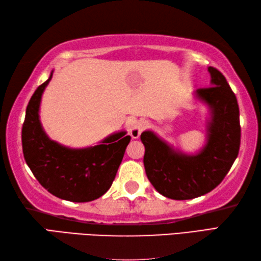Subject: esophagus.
Wrapping results in <instances>:
<instances>
[{"instance_id":"34e87169","label":"esophagus","mask_w":261,"mask_h":261,"mask_svg":"<svg viewBox=\"0 0 261 261\" xmlns=\"http://www.w3.org/2000/svg\"><path fill=\"white\" fill-rule=\"evenodd\" d=\"M149 126H150V123H149L148 121L141 120V121L138 122L137 124H135L134 126L131 127V129H130V136L134 138V139H138V138L140 137L141 132L145 131L146 129H148Z\"/></svg>"}]
</instances>
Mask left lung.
I'll list each match as a JSON object with an SVG mask.
<instances>
[{"label":"left lung","instance_id":"1","mask_svg":"<svg viewBox=\"0 0 261 261\" xmlns=\"http://www.w3.org/2000/svg\"><path fill=\"white\" fill-rule=\"evenodd\" d=\"M211 87L198 88L195 96L210 109L207 139L201 151L176 150L152 131L140 139L148 179L158 193L171 199H192L211 192L223 180L240 149V116L237 97L225 77L208 67Z\"/></svg>","mask_w":261,"mask_h":261}]
</instances>
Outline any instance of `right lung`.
Here are the masks:
<instances>
[{
    "label": "right lung",
    "mask_w": 261,
    "mask_h": 261,
    "mask_svg": "<svg viewBox=\"0 0 261 261\" xmlns=\"http://www.w3.org/2000/svg\"><path fill=\"white\" fill-rule=\"evenodd\" d=\"M31 96L22 125V149L27 165L42 187L70 202H90L104 195L131 140L125 131L111 135L99 145L71 149L49 139L39 119L42 93L51 77Z\"/></svg>",
    "instance_id": "obj_1"
}]
</instances>
